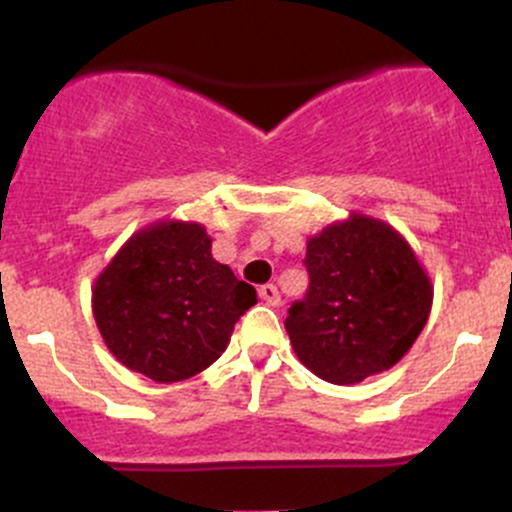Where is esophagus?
Returning a JSON list of instances; mask_svg holds the SVG:
<instances>
[{"mask_svg":"<svg viewBox=\"0 0 512 512\" xmlns=\"http://www.w3.org/2000/svg\"><path fill=\"white\" fill-rule=\"evenodd\" d=\"M260 299L265 304H270V307H277V304L282 302V299H280V289H277L275 285H262L260 287Z\"/></svg>","mask_w":512,"mask_h":512,"instance_id":"34e87169","label":"esophagus"}]
</instances>
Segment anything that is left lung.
Wrapping results in <instances>:
<instances>
[{"mask_svg":"<svg viewBox=\"0 0 512 512\" xmlns=\"http://www.w3.org/2000/svg\"><path fill=\"white\" fill-rule=\"evenodd\" d=\"M309 289L285 329L297 359L329 384H359L404 359L426 327L433 285L399 230L352 213L307 240Z\"/></svg>","mask_w":512,"mask_h":512,"instance_id":"obj_1","label":"left lung"}]
</instances>
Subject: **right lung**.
<instances>
[{
    "instance_id": "add662e5",
    "label": "right lung",
    "mask_w": 512,
    "mask_h": 512,
    "mask_svg": "<svg viewBox=\"0 0 512 512\" xmlns=\"http://www.w3.org/2000/svg\"><path fill=\"white\" fill-rule=\"evenodd\" d=\"M210 247L200 223L158 220L133 232L103 267L91 307L108 352L123 366L173 384L220 359L257 292Z\"/></svg>"
}]
</instances>
